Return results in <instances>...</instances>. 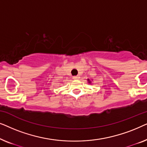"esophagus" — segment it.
Returning a JSON list of instances; mask_svg holds the SVG:
<instances>
[{"mask_svg": "<svg viewBox=\"0 0 147 147\" xmlns=\"http://www.w3.org/2000/svg\"><path fill=\"white\" fill-rule=\"evenodd\" d=\"M79 78H80V76H74L73 77V79H74V80H78V79H79Z\"/></svg>", "mask_w": 147, "mask_h": 147, "instance_id": "esophagus-1", "label": "esophagus"}]
</instances>
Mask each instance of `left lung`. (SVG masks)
Masks as SVG:
<instances>
[{"label": "left lung", "instance_id": "8db88e82", "mask_svg": "<svg viewBox=\"0 0 147 147\" xmlns=\"http://www.w3.org/2000/svg\"><path fill=\"white\" fill-rule=\"evenodd\" d=\"M88 82H90V80H88Z\"/></svg>", "mask_w": 147, "mask_h": 147}]
</instances>
